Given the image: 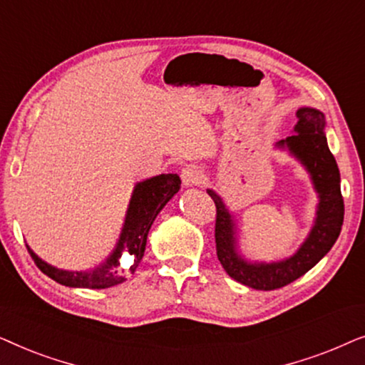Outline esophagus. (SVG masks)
<instances>
[{
	"mask_svg": "<svg viewBox=\"0 0 365 365\" xmlns=\"http://www.w3.org/2000/svg\"><path fill=\"white\" fill-rule=\"evenodd\" d=\"M181 178L184 186H197V184H201L204 181V173L197 166H187L182 169Z\"/></svg>",
	"mask_w": 365,
	"mask_h": 365,
	"instance_id": "34e87169",
	"label": "esophagus"
}]
</instances>
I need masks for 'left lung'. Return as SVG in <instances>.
Segmentation results:
<instances>
[{"label":"left lung","mask_w":365,"mask_h":365,"mask_svg":"<svg viewBox=\"0 0 365 365\" xmlns=\"http://www.w3.org/2000/svg\"><path fill=\"white\" fill-rule=\"evenodd\" d=\"M326 118L319 109L301 108L294 134L281 139L276 146L287 148L294 158L304 164L319 194L316 221L306 241L294 256L277 262H247L237 254L234 237V219L219 194L207 189L216 204V251L224 271L234 281L257 291H274L304 276L337 241L344 222V199L341 174L336 159L327 146L324 133Z\"/></svg>","instance_id":"obj_1"}]
</instances>
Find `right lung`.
<instances>
[{
	"instance_id": "1",
	"label": "right lung",
	"mask_w": 365,
	"mask_h": 365,
	"mask_svg": "<svg viewBox=\"0 0 365 365\" xmlns=\"http://www.w3.org/2000/svg\"><path fill=\"white\" fill-rule=\"evenodd\" d=\"M181 179L178 174H159L146 181L138 182L134 187L131 201L124 219V226L119 241L109 257L91 271H63L41 261L31 249L33 261L41 269V272L63 286L83 289H108L126 281L129 272L136 271L146 249L148 232L154 219L169 199L179 191Z\"/></svg>"
}]
</instances>
